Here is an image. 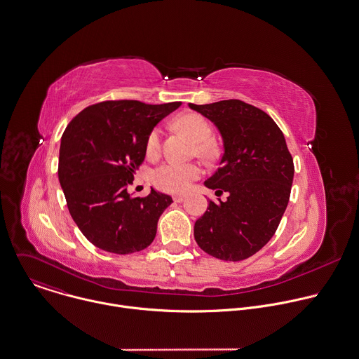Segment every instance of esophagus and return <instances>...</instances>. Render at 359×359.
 <instances>
[{"label":"esophagus","instance_id":"1","mask_svg":"<svg viewBox=\"0 0 359 359\" xmlns=\"http://www.w3.org/2000/svg\"><path fill=\"white\" fill-rule=\"evenodd\" d=\"M184 198H186L184 194H176V196H173V201H175V203H182Z\"/></svg>","mask_w":359,"mask_h":359}]
</instances>
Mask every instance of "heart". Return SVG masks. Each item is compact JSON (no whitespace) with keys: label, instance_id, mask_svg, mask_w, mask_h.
Returning <instances> with one entry per match:
<instances>
[{"label":"heart","instance_id":"heart-1","mask_svg":"<svg viewBox=\"0 0 359 359\" xmlns=\"http://www.w3.org/2000/svg\"><path fill=\"white\" fill-rule=\"evenodd\" d=\"M175 127L180 131H184L191 140L196 141V151L198 155L210 159L218 154V145L211 138L212 127L204 116L197 113L182 114L175 120ZM145 149L147 154L151 156L159 152L161 128L155 127L149 131L145 141ZM201 173L203 169L196 162L183 163L176 161H168L154 169L151 179L152 183L162 191L183 193L190 187L194 180L201 176Z\"/></svg>","mask_w":359,"mask_h":359}]
</instances>
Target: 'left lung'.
<instances>
[{"label":"left lung","instance_id":"1","mask_svg":"<svg viewBox=\"0 0 359 359\" xmlns=\"http://www.w3.org/2000/svg\"><path fill=\"white\" fill-rule=\"evenodd\" d=\"M189 106L211 120L224 140L218 170L205 186L225 201L210 200L196 221L197 245L210 256L241 262L274 236L290 201L294 161L276 121L238 99Z\"/></svg>","mask_w":359,"mask_h":359}]
</instances>
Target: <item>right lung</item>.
Here are the masks:
<instances>
[{
	"instance_id": "1",
	"label": "right lung",
	"mask_w": 359,
	"mask_h": 359,
	"mask_svg": "<svg viewBox=\"0 0 359 359\" xmlns=\"http://www.w3.org/2000/svg\"><path fill=\"white\" fill-rule=\"evenodd\" d=\"M180 104L106 100L85 107L67 126L58 180L74 222L96 248L130 255L155 239L172 197L154 189L145 197H131L127 189L145 159L149 131Z\"/></svg>"
}]
</instances>
